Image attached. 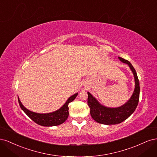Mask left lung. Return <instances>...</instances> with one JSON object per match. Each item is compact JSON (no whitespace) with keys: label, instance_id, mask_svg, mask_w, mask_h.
Masks as SVG:
<instances>
[{"label":"left lung","instance_id":"left-lung-1","mask_svg":"<svg viewBox=\"0 0 157 157\" xmlns=\"http://www.w3.org/2000/svg\"><path fill=\"white\" fill-rule=\"evenodd\" d=\"M122 62L129 66L134 74L135 79V89L130 99L124 105L117 108L107 107L101 105L97 99L88 92V105L90 109V115L94 120L103 124H117L121 123L129 117L134 112L137 106L140 99V82L136 71L132 65L128 60L118 57Z\"/></svg>","mask_w":157,"mask_h":157}]
</instances>
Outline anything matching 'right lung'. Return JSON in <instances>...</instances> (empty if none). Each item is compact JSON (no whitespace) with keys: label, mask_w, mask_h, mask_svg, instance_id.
<instances>
[{"label":"right lung","mask_w":157,"mask_h":157,"mask_svg":"<svg viewBox=\"0 0 157 157\" xmlns=\"http://www.w3.org/2000/svg\"><path fill=\"white\" fill-rule=\"evenodd\" d=\"M78 93L75 94L71 96L64 105L58 110L54 112L45 114H40L32 112L28 110L22 105L20 99L18 98V102L22 110L25 112L26 115L29 117L36 124L43 126H54L61 124L67 119L69 116V103L72 102L77 96Z\"/></svg>","instance_id":"add662e5"}]
</instances>
